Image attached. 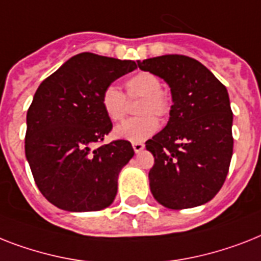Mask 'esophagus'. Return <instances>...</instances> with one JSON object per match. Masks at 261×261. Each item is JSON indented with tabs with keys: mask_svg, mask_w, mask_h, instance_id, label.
<instances>
[{
	"mask_svg": "<svg viewBox=\"0 0 261 261\" xmlns=\"http://www.w3.org/2000/svg\"><path fill=\"white\" fill-rule=\"evenodd\" d=\"M133 149H134L135 152L142 151V150L145 149V143H142V142H134V143H133Z\"/></svg>",
	"mask_w": 261,
	"mask_h": 261,
	"instance_id": "obj_1",
	"label": "esophagus"
}]
</instances>
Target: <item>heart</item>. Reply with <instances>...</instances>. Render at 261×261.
<instances>
[{
    "label": "heart",
    "instance_id": "b5f03b06",
    "mask_svg": "<svg viewBox=\"0 0 261 261\" xmlns=\"http://www.w3.org/2000/svg\"><path fill=\"white\" fill-rule=\"evenodd\" d=\"M126 95L115 86L106 87L101 92V109L112 123L124 120L128 111V100L142 99L138 107L141 116L124 122L115 128V137L130 142H142L155 134L160 122L171 111V97L162 90V82L156 75L147 71L137 72L126 80Z\"/></svg>",
    "mask_w": 261,
    "mask_h": 261
}]
</instances>
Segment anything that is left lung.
<instances>
[{"label":"left lung","mask_w":261,"mask_h":261,"mask_svg":"<svg viewBox=\"0 0 261 261\" xmlns=\"http://www.w3.org/2000/svg\"><path fill=\"white\" fill-rule=\"evenodd\" d=\"M138 65L170 86L174 103L166 127L146 142L154 155L149 171L152 196L170 209L205 204L224 185L233 152L228 91L189 56L165 55Z\"/></svg>","instance_id":"1"}]
</instances>
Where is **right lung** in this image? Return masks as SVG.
Masks as SVG:
<instances>
[{"label": "right lung", "instance_id": "obj_1", "mask_svg": "<svg viewBox=\"0 0 261 261\" xmlns=\"http://www.w3.org/2000/svg\"><path fill=\"white\" fill-rule=\"evenodd\" d=\"M135 68V61L83 52L36 91L27 112L25 155L36 185L55 206L95 212L115 198L119 171L134 149L124 139L101 145L112 122L100 97L106 87Z\"/></svg>", "mask_w": 261, "mask_h": 261}]
</instances>
